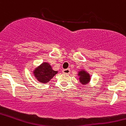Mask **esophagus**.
<instances>
[{
	"mask_svg": "<svg viewBox=\"0 0 126 126\" xmlns=\"http://www.w3.org/2000/svg\"><path fill=\"white\" fill-rule=\"evenodd\" d=\"M63 73L64 74H69L70 73V69L68 68V69H64L63 70Z\"/></svg>",
	"mask_w": 126,
	"mask_h": 126,
	"instance_id": "34e87169",
	"label": "esophagus"
}]
</instances>
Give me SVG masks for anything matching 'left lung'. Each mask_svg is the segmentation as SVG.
Instances as JSON below:
<instances>
[{
    "instance_id": "left-lung-1",
    "label": "left lung",
    "mask_w": 126,
    "mask_h": 126,
    "mask_svg": "<svg viewBox=\"0 0 126 126\" xmlns=\"http://www.w3.org/2000/svg\"><path fill=\"white\" fill-rule=\"evenodd\" d=\"M78 75L79 76V80H80V83L83 85H85V84H88L89 82L90 81V76L85 71H80L78 73Z\"/></svg>"
}]
</instances>
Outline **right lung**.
<instances>
[{"mask_svg": "<svg viewBox=\"0 0 126 126\" xmlns=\"http://www.w3.org/2000/svg\"><path fill=\"white\" fill-rule=\"evenodd\" d=\"M57 73L53 71L48 63H43L34 71V74L36 79L42 83L48 82Z\"/></svg>", "mask_w": 126, "mask_h": 126, "instance_id": "right-lung-1", "label": "right lung"}]
</instances>
